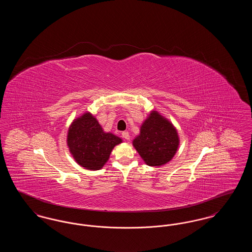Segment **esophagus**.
Wrapping results in <instances>:
<instances>
[{
  "mask_svg": "<svg viewBox=\"0 0 252 252\" xmlns=\"http://www.w3.org/2000/svg\"><path fill=\"white\" fill-rule=\"evenodd\" d=\"M122 136H123V138L124 139H126V140H129L130 139V136H129V133L127 131H123L122 132Z\"/></svg>",
  "mask_w": 252,
  "mask_h": 252,
  "instance_id": "34e87169",
  "label": "esophagus"
}]
</instances>
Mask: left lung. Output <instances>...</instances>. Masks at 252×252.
Wrapping results in <instances>:
<instances>
[{"label": "left lung", "instance_id": "8db88e82", "mask_svg": "<svg viewBox=\"0 0 252 252\" xmlns=\"http://www.w3.org/2000/svg\"><path fill=\"white\" fill-rule=\"evenodd\" d=\"M179 136L173 125L157 111H152L141 126L133 145L149 166H160L175 156Z\"/></svg>", "mask_w": 252, "mask_h": 252}]
</instances>
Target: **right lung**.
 I'll list each match as a JSON object with an SVG mask.
<instances>
[{
  "label": "right lung",
  "instance_id": "add662e5",
  "mask_svg": "<svg viewBox=\"0 0 252 252\" xmlns=\"http://www.w3.org/2000/svg\"><path fill=\"white\" fill-rule=\"evenodd\" d=\"M120 143L119 137L105 133L89 112L72 122L67 138L70 152L76 162L89 170L103 167L113 147Z\"/></svg>",
  "mask_w": 252,
  "mask_h": 252
}]
</instances>
